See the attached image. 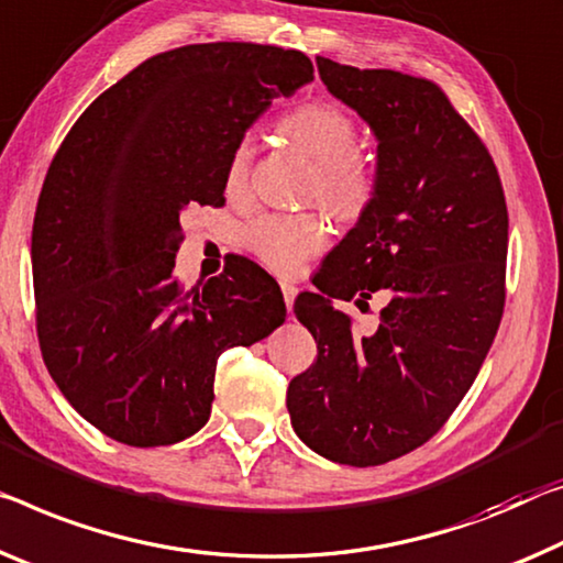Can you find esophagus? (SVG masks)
Returning <instances> with one entry per match:
<instances>
[{"label":"esophagus","instance_id":"obj_1","mask_svg":"<svg viewBox=\"0 0 563 563\" xmlns=\"http://www.w3.org/2000/svg\"><path fill=\"white\" fill-rule=\"evenodd\" d=\"M282 294H284V305H287V309H291L294 297H297V287H294V284H289V282H284Z\"/></svg>","mask_w":563,"mask_h":563}]
</instances>
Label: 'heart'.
Listing matches in <instances>:
<instances>
[{"label":"heart","instance_id":"obj_1","mask_svg":"<svg viewBox=\"0 0 563 563\" xmlns=\"http://www.w3.org/2000/svg\"><path fill=\"white\" fill-rule=\"evenodd\" d=\"M279 133L317 161L319 198L340 213H357L372 194L369 161L362 155L352 118L340 106L314 100L294 108L279 120ZM249 145L241 143L227 166V188L233 194L246 184ZM327 241L324 221L314 213H272L249 231L254 254L272 269L291 274L317 254Z\"/></svg>","mask_w":563,"mask_h":563}]
</instances>
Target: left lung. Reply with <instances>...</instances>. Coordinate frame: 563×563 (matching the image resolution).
Masks as SVG:
<instances>
[{
  "mask_svg": "<svg viewBox=\"0 0 563 563\" xmlns=\"http://www.w3.org/2000/svg\"><path fill=\"white\" fill-rule=\"evenodd\" d=\"M324 88L369 125L375 184L327 254L319 291L294 301L317 362L287 390L301 443L334 463L383 465L420 448L471 390L504 314L508 213L486 145L438 85L317 57ZM387 288L357 335L333 299Z\"/></svg>",
  "mask_w": 563,
  "mask_h": 563,
  "instance_id": "left-lung-1",
  "label": "left lung"
}]
</instances>
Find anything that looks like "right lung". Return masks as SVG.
<instances>
[{
  "mask_svg": "<svg viewBox=\"0 0 563 563\" xmlns=\"http://www.w3.org/2000/svg\"><path fill=\"white\" fill-rule=\"evenodd\" d=\"M311 80L297 49L186 45L108 88L59 145L32 227L40 347L65 400L118 443L191 438L221 354L284 324L282 291L254 262L191 291L173 266L180 216L223 206L249 128Z\"/></svg>",
  "mask_w": 563,
  "mask_h": 563,
  "instance_id": "obj_1",
  "label": "right lung"
}]
</instances>
